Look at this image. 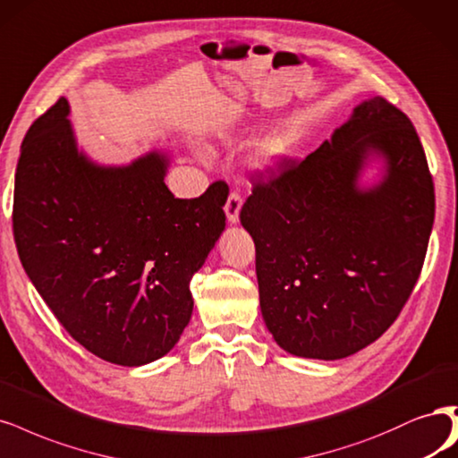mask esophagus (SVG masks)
Returning a JSON list of instances; mask_svg holds the SVG:
<instances>
[{
    "mask_svg": "<svg viewBox=\"0 0 458 458\" xmlns=\"http://www.w3.org/2000/svg\"><path fill=\"white\" fill-rule=\"evenodd\" d=\"M241 208H242V197L236 191H231L227 197V202H225V216H227L229 224L239 222Z\"/></svg>",
    "mask_w": 458,
    "mask_h": 458,
    "instance_id": "esophagus-1",
    "label": "esophagus"
}]
</instances>
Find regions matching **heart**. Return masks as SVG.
Here are the masks:
<instances>
[{"instance_id": "1", "label": "heart", "mask_w": 458, "mask_h": 458, "mask_svg": "<svg viewBox=\"0 0 458 458\" xmlns=\"http://www.w3.org/2000/svg\"><path fill=\"white\" fill-rule=\"evenodd\" d=\"M284 151H286V146H284V144H275V146L271 148V151H269V157H276V155H282Z\"/></svg>"}]
</instances>
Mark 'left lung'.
I'll use <instances>...</instances> for the list:
<instances>
[{"label":"left lung","mask_w":458,"mask_h":458,"mask_svg":"<svg viewBox=\"0 0 458 458\" xmlns=\"http://www.w3.org/2000/svg\"><path fill=\"white\" fill-rule=\"evenodd\" d=\"M375 158L381 182L357 180ZM434 182L409 117L364 100L303 161L254 176L241 224L256 244L259 307L280 349L339 360L379 339L419 280Z\"/></svg>","instance_id":"8db88e82"}]
</instances>
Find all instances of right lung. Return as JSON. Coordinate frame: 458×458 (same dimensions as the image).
I'll return each mask as SVG.
<instances>
[{
	"mask_svg": "<svg viewBox=\"0 0 458 458\" xmlns=\"http://www.w3.org/2000/svg\"><path fill=\"white\" fill-rule=\"evenodd\" d=\"M60 98L24 136L13 231L43 301L89 352L136 368L174 349L191 320L189 282L225 229L229 187L174 199L168 155L102 166L79 151Z\"/></svg>",
	"mask_w": 458,
	"mask_h": 458,
	"instance_id": "1",
	"label": "right lung"
}]
</instances>
